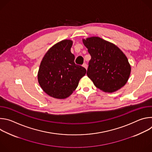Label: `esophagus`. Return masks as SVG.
<instances>
[{"label":"esophagus","instance_id":"esophagus-1","mask_svg":"<svg viewBox=\"0 0 152 152\" xmlns=\"http://www.w3.org/2000/svg\"><path fill=\"white\" fill-rule=\"evenodd\" d=\"M82 66L86 69V70H87V68H88V65L86 64V63H84L83 65H82Z\"/></svg>","mask_w":152,"mask_h":152}]
</instances>
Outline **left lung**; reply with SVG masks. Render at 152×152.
Returning a JSON list of instances; mask_svg holds the SVG:
<instances>
[{
	"label": "left lung",
	"instance_id": "8db88e82",
	"mask_svg": "<svg viewBox=\"0 0 152 152\" xmlns=\"http://www.w3.org/2000/svg\"><path fill=\"white\" fill-rule=\"evenodd\" d=\"M83 42L91 57L86 75L96 87L107 93L123 87L131 71L123 52L113 43L97 37L83 39Z\"/></svg>",
	"mask_w": 152,
	"mask_h": 152
}]
</instances>
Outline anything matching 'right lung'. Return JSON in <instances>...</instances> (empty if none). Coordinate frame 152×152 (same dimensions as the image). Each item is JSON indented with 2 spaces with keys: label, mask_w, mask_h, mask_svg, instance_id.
I'll use <instances>...</instances> for the list:
<instances>
[{
  "label": "right lung",
  "mask_w": 152,
  "mask_h": 152,
  "mask_svg": "<svg viewBox=\"0 0 152 152\" xmlns=\"http://www.w3.org/2000/svg\"><path fill=\"white\" fill-rule=\"evenodd\" d=\"M71 40L65 39L52 47L40 64L38 80L41 88L50 96L66 99L76 89L86 69L75 63Z\"/></svg>",
  "instance_id": "obj_1"
}]
</instances>
